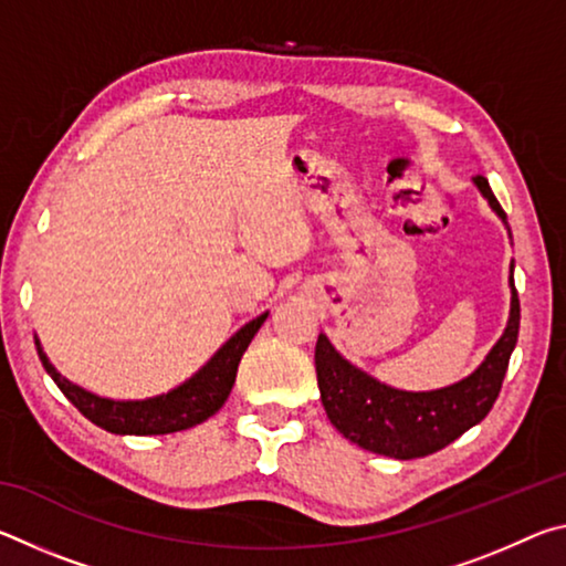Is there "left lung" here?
Returning a JSON list of instances; mask_svg holds the SVG:
<instances>
[{"label": "left lung", "mask_w": 566, "mask_h": 566, "mask_svg": "<svg viewBox=\"0 0 566 566\" xmlns=\"http://www.w3.org/2000/svg\"><path fill=\"white\" fill-rule=\"evenodd\" d=\"M474 185L506 224V214L496 202L490 181L476 175ZM510 322L500 342L472 375L442 389L405 391L381 385L379 379L344 359L332 347L327 334H319L314 364H317L322 405L332 424L361 449L395 459L434 454L462 437L467 429L479 424L500 397L506 367L520 337V296L514 290V276H510Z\"/></svg>", "instance_id": "left-lung-1"}]
</instances>
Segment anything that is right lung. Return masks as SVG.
I'll return each instance as SVG.
<instances>
[{
    "mask_svg": "<svg viewBox=\"0 0 566 566\" xmlns=\"http://www.w3.org/2000/svg\"><path fill=\"white\" fill-rule=\"evenodd\" d=\"M270 312L260 314V317L244 324L234 337H229L217 354L209 359L195 377H189L185 385L175 387L167 395L149 397V399H134V401H117L107 399L92 391L82 389L80 385H72L64 379L54 364L46 359L44 349L40 347V339H34L36 352L44 364L46 375L54 379V385L62 389V395L72 401V405L87 417L92 424L107 429L112 434H171L181 432V429L202 424L205 419L217 415L234 387L237 367L242 354L247 352L249 342L260 332L264 319Z\"/></svg>",
    "mask_w": 566,
    "mask_h": 566,
    "instance_id": "right-lung-1",
    "label": "right lung"
}]
</instances>
